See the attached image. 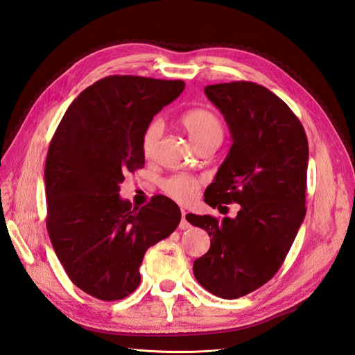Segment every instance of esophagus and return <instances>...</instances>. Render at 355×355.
I'll return each mask as SVG.
<instances>
[{"instance_id":"esophagus-1","label":"esophagus","mask_w":355,"mask_h":355,"mask_svg":"<svg viewBox=\"0 0 355 355\" xmlns=\"http://www.w3.org/2000/svg\"><path fill=\"white\" fill-rule=\"evenodd\" d=\"M188 228H191V223L187 220V211L182 210V219H180V223H179V230L185 231Z\"/></svg>"}]
</instances>
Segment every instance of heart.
I'll return each instance as SVG.
<instances>
[{
    "label": "heart",
    "mask_w": 355,
    "mask_h": 355,
    "mask_svg": "<svg viewBox=\"0 0 355 355\" xmlns=\"http://www.w3.org/2000/svg\"><path fill=\"white\" fill-rule=\"evenodd\" d=\"M180 124L198 148L207 144H220L223 137L220 118L209 110L196 108L187 111L180 116ZM161 135H163V123L159 120H153L146 125L141 139V149L146 158L154 155ZM200 182L187 175H175L163 180L166 194L180 204H188L194 200Z\"/></svg>",
    "instance_id": "b5f03b06"
}]
</instances>
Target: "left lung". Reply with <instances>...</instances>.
<instances>
[{"instance_id": "8db88e82", "label": "left lung", "mask_w": 355, "mask_h": 355, "mask_svg": "<svg viewBox=\"0 0 355 355\" xmlns=\"http://www.w3.org/2000/svg\"><path fill=\"white\" fill-rule=\"evenodd\" d=\"M204 93L232 139L204 201L213 209L241 207L234 219L187 214L211 237L209 252L194 262V275L214 296L237 299L280 270L304 222L308 141L299 118L263 85L232 81L207 85Z\"/></svg>"}]
</instances>
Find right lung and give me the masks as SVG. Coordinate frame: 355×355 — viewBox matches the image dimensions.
<instances>
[{"instance_id": "1", "label": "right lung", "mask_w": 355, "mask_h": 355, "mask_svg": "<svg viewBox=\"0 0 355 355\" xmlns=\"http://www.w3.org/2000/svg\"><path fill=\"white\" fill-rule=\"evenodd\" d=\"M180 80L110 75L83 90L63 115L46 159L47 231L71 282L101 300H120L141 283L145 252L180 222L175 201L154 196L132 207L120 196L142 168L141 139Z\"/></svg>"}]
</instances>
